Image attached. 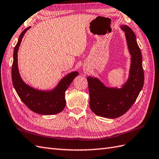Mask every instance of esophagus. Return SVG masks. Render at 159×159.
I'll use <instances>...</instances> for the list:
<instances>
[{"instance_id": "1", "label": "esophagus", "mask_w": 159, "mask_h": 159, "mask_svg": "<svg viewBox=\"0 0 159 159\" xmlns=\"http://www.w3.org/2000/svg\"><path fill=\"white\" fill-rule=\"evenodd\" d=\"M84 71H85V70H84Z\"/></svg>"}]
</instances>
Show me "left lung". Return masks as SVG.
<instances>
[{"label": "left lung", "mask_w": 159, "mask_h": 159, "mask_svg": "<svg viewBox=\"0 0 159 159\" xmlns=\"http://www.w3.org/2000/svg\"><path fill=\"white\" fill-rule=\"evenodd\" d=\"M125 33L128 48L131 55L129 75L120 88L107 87L97 78L88 77L89 106L100 116L116 118L130 108L143 89L144 81L142 53L132 30L121 25Z\"/></svg>", "instance_id": "8db88e82"}]
</instances>
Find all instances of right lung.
Instances as JSON below:
<instances>
[{"instance_id":"right-lung-1","label":"right lung","mask_w":159,"mask_h":159,"mask_svg":"<svg viewBox=\"0 0 159 159\" xmlns=\"http://www.w3.org/2000/svg\"><path fill=\"white\" fill-rule=\"evenodd\" d=\"M30 28L27 27L21 33L15 47L12 66V84L20 100L30 110L42 115L56 114L65 108V92L79 73L73 71L68 74L59 81L56 87L51 90L37 89L25 84L19 71L18 51L24 35Z\"/></svg>"}]
</instances>
